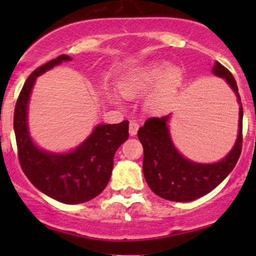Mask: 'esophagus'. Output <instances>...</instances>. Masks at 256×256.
<instances>
[{"label":"esophagus","mask_w":256,"mask_h":256,"mask_svg":"<svg viewBox=\"0 0 256 256\" xmlns=\"http://www.w3.org/2000/svg\"><path fill=\"white\" fill-rule=\"evenodd\" d=\"M138 128H140V125L135 120H131L130 124H128V134H130V136H136Z\"/></svg>","instance_id":"1"}]
</instances>
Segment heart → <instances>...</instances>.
<instances>
[{"instance_id": "b5f03b06", "label": "heart", "mask_w": 256, "mask_h": 256, "mask_svg": "<svg viewBox=\"0 0 256 256\" xmlns=\"http://www.w3.org/2000/svg\"><path fill=\"white\" fill-rule=\"evenodd\" d=\"M182 79L178 66H170L167 62H152L128 72L118 82V90L125 98L135 99L152 88L144 106L150 112L161 114L172 106ZM114 100L118 102V98L115 95Z\"/></svg>"}]
</instances>
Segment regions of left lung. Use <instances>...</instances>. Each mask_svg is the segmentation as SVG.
Listing matches in <instances>:
<instances>
[{
	"label": "left lung",
	"instance_id": "obj_1",
	"mask_svg": "<svg viewBox=\"0 0 256 256\" xmlns=\"http://www.w3.org/2000/svg\"><path fill=\"white\" fill-rule=\"evenodd\" d=\"M212 73L226 80L236 96L239 105L238 135L230 151L213 164L196 162L183 156L170 132L171 114L151 118L138 128V140L144 147L142 171L154 193L172 202H190L213 190L233 171L242 152V106L238 86L230 72L216 62Z\"/></svg>",
	"mask_w": 256,
	"mask_h": 256
}]
</instances>
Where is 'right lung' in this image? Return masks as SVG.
<instances>
[{
  "instance_id": "add662e5",
  "label": "right lung",
  "mask_w": 256,
  "mask_h": 256,
  "mask_svg": "<svg viewBox=\"0 0 256 256\" xmlns=\"http://www.w3.org/2000/svg\"><path fill=\"white\" fill-rule=\"evenodd\" d=\"M70 60L69 56H59L28 76L14 108V128L20 167L30 183L58 202L79 204L99 196L109 183L116 150L128 138V121L96 125L82 144L66 152L48 151L34 142L28 128V105L36 80Z\"/></svg>"
}]
</instances>
